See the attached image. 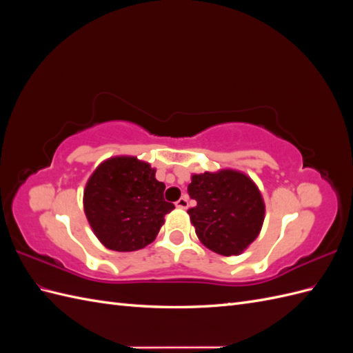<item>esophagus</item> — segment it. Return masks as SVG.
<instances>
[{
  "mask_svg": "<svg viewBox=\"0 0 353 353\" xmlns=\"http://www.w3.org/2000/svg\"><path fill=\"white\" fill-rule=\"evenodd\" d=\"M175 205H176V208H179V209H187V208H188V200H187L185 197H181V199L175 203Z\"/></svg>",
  "mask_w": 353,
  "mask_h": 353,
  "instance_id": "esophagus-1",
  "label": "esophagus"
}]
</instances>
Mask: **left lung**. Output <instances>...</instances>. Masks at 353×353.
Returning <instances> with one entry per match:
<instances>
[{
    "label": "left lung",
    "mask_w": 353,
    "mask_h": 353,
    "mask_svg": "<svg viewBox=\"0 0 353 353\" xmlns=\"http://www.w3.org/2000/svg\"><path fill=\"white\" fill-rule=\"evenodd\" d=\"M188 209L196 234L208 249L223 256L240 254L262 228L265 205L253 181L237 170L193 175Z\"/></svg>",
    "instance_id": "8db88e82"
}]
</instances>
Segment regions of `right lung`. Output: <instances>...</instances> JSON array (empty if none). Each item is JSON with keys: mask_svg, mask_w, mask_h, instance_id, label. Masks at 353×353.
<instances>
[{"mask_svg": "<svg viewBox=\"0 0 353 353\" xmlns=\"http://www.w3.org/2000/svg\"><path fill=\"white\" fill-rule=\"evenodd\" d=\"M156 170L135 157H113L91 175L83 193L85 215L105 248L134 252L150 244L166 213L175 209L163 197Z\"/></svg>", "mask_w": 353, "mask_h": 353, "instance_id": "obj_1", "label": "right lung"}]
</instances>
